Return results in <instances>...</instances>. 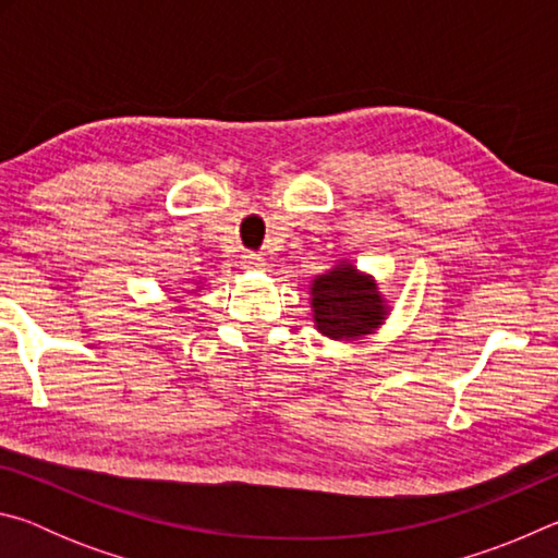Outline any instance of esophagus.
Returning <instances> with one entry per match:
<instances>
[{"instance_id": "obj_1", "label": "esophagus", "mask_w": 558, "mask_h": 558, "mask_svg": "<svg viewBox=\"0 0 558 558\" xmlns=\"http://www.w3.org/2000/svg\"><path fill=\"white\" fill-rule=\"evenodd\" d=\"M241 268L243 270H263L266 268V260H263L260 253H243Z\"/></svg>"}]
</instances>
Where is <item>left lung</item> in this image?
Returning a JSON list of instances; mask_svg holds the SVG:
<instances>
[{"mask_svg":"<svg viewBox=\"0 0 558 558\" xmlns=\"http://www.w3.org/2000/svg\"><path fill=\"white\" fill-rule=\"evenodd\" d=\"M310 307L317 332L337 342L374 335L391 313L376 280L349 260L315 276L310 286Z\"/></svg>","mask_w":558,"mask_h":558,"instance_id":"left-lung-1","label":"left lung"}]
</instances>
